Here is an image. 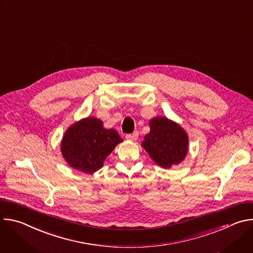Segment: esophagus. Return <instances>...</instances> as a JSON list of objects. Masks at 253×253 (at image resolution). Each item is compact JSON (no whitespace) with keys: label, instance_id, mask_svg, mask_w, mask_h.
Masks as SVG:
<instances>
[{"label":"esophagus","instance_id":"esophagus-1","mask_svg":"<svg viewBox=\"0 0 253 253\" xmlns=\"http://www.w3.org/2000/svg\"><path fill=\"white\" fill-rule=\"evenodd\" d=\"M126 139L130 141H136L138 139V132H133L132 134H127Z\"/></svg>","mask_w":253,"mask_h":253}]
</instances>
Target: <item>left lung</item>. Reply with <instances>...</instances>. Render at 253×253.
I'll return each mask as SVG.
<instances>
[{"mask_svg": "<svg viewBox=\"0 0 253 253\" xmlns=\"http://www.w3.org/2000/svg\"><path fill=\"white\" fill-rule=\"evenodd\" d=\"M150 132L145 135L141 146L160 167L169 169L181 163L189 148L186 131L178 123L163 116L149 121Z\"/></svg>", "mask_w": 253, "mask_h": 253, "instance_id": "1", "label": "left lung"}]
</instances>
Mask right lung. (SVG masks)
<instances>
[{
  "instance_id": "obj_1",
  "label": "right lung",
  "mask_w": 253,
  "mask_h": 253,
  "mask_svg": "<svg viewBox=\"0 0 253 253\" xmlns=\"http://www.w3.org/2000/svg\"><path fill=\"white\" fill-rule=\"evenodd\" d=\"M123 139L115 129H106L96 117L83 118L72 124L61 141V153L70 167L93 174Z\"/></svg>"
}]
</instances>
